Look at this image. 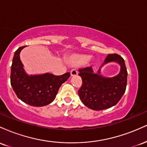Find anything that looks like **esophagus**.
<instances>
[{"mask_svg":"<svg viewBox=\"0 0 147 147\" xmlns=\"http://www.w3.org/2000/svg\"><path fill=\"white\" fill-rule=\"evenodd\" d=\"M70 75H71L72 77L76 76L78 75V72H77V70H75V69H73V70H72L71 71H70Z\"/></svg>","mask_w":147,"mask_h":147,"instance_id":"1","label":"esophagus"}]
</instances>
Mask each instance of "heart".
<instances>
[{"mask_svg": "<svg viewBox=\"0 0 147 147\" xmlns=\"http://www.w3.org/2000/svg\"><path fill=\"white\" fill-rule=\"evenodd\" d=\"M90 57L88 55H82V54H77L74 55L70 57V61L75 65H82L87 63Z\"/></svg>", "mask_w": 147, "mask_h": 147, "instance_id": "obj_1", "label": "heart"}]
</instances>
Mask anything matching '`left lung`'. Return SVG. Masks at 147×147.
Segmentation results:
<instances>
[{
    "mask_svg": "<svg viewBox=\"0 0 147 147\" xmlns=\"http://www.w3.org/2000/svg\"><path fill=\"white\" fill-rule=\"evenodd\" d=\"M115 62L121 65L119 74L113 78H106L100 75L103 65ZM82 85L78 91L79 98L86 106L94 111L109 109L117 104L126 90L127 84V70L124 59L117 54L108 55L104 62L95 73L92 66L79 69Z\"/></svg>",
    "mask_w": 147,
    "mask_h": 147,
    "instance_id": "left-lung-1",
    "label": "left lung"
}]
</instances>
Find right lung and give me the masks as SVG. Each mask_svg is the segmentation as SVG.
Instances as JSON below:
<instances>
[{
	"instance_id": "add662e5",
	"label": "right lung",
	"mask_w": 147,
	"mask_h": 147,
	"mask_svg": "<svg viewBox=\"0 0 147 147\" xmlns=\"http://www.w3.org/2000/svg\"><path fill=\"white\" fill-rule=\"evenodd\" d=\"M25 47H20L14 52L11 66V85L17 97L23 102L38 107L46 106L53 102L60 86L68 80L70 74L28 75L20 59V52Z\"/></svg>"
}]
</instances>
